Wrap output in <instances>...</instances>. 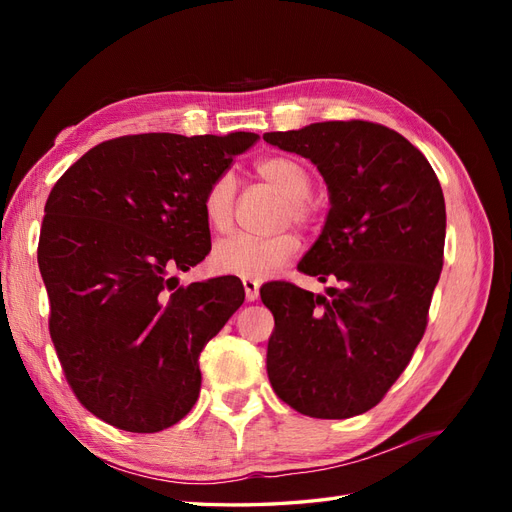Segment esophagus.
<instances>
[{
    "label": "esophagus",
    "instance_id": "34e87169",
    "mask_svg": "<svg viewBox=\"0 0 512 512\" xmlns=\"http://www.w3.org/2000/svg\"><path fill=\"white\" fill-rule=\"evenodd\" d=\"M243 288L247 301H256L260 297V280H252V277H243Z\"/></svg>",
    "mask_w": 512,
    "mask_h": 512
}]
</instances>
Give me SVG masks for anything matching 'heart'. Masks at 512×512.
<instances>
[{
	"label": "heart",
	"mask_w": 512,
	"mask_h": 512,
	"mask_svg": "<svg viewBox=\"0 0 512 512\" xmlns=\"http://www.w3.org/2000/svg\"><path fill=\"white\" fill-rule=\"evenodd\" d=\"M256 175L284 196L282 218L305 224L309 220L307 196L312 192V177L307 168L286 156H271L256 162ZM237 179L232 173H220L203 196L205 220L213 230H228L235 213ZM299 239L292 232L273 237L235 235L220 241L211 252V267L224 275L252 277L262 280L297 254Z\"/></svg>",
	"instance_id": "b5f03b06"
}]
</instances>
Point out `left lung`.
Instances as JSON below:
<instances>
[{"instance_id": "8db88e82", "label": "left lung", "mask_w": 512, "mask_h": 512, "mask_svg": "<svg viewBox=\"0 0 512 512\" xmlns=\"http://www.w3.org/2000/svg\"><path fill=\"white\" fill-rule=\"evenodd\" d=\"M312 162L329 190L320 237L299 269L339 288H260L275 318L267 346L273 391L314 418L374 408L410 363L440 280L446 207L427 158L371 121H322L267 132Z\"/></svg>"}]
</instances>
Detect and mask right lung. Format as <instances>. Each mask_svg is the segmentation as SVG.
I'll return each instance as SVG.
<instances>
[{
    "mask_svg": "<svg viewBox=\"0 0 512 512\" xmlns=\"http://www.w3.org/2000/svg\"><path fill=\"white\" fill-rule=\"evenodd\" d=\"M254 132L113 138L89 149L44 205L38 265L51 339L81 404L153 433L200 393L198 356L245 299L232 275L177 286L211 250L203 196Z\"/></svg>",
    "mask_w": 512,
    "mask_h": 512,
    "instance_id": "obj_1",
    "label": "right lung"
}]
</instances>
